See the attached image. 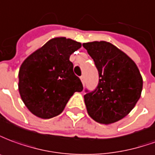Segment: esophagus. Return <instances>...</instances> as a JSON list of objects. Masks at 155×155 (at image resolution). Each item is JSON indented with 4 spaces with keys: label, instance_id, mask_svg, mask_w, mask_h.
Returning <instances> with one entry per match:
<instances>
[{
    "label": "esophagus",
    "instance_id": "esophagus-1",
    "mask_svg": "<svg viewBox=\"0 0 155 155\" xmlns=\"http://www.w3.org/2000/svg\"><path fill=\"white\" fill-rule=\"evenodd\" d=\"M80 79H81V81H82V83H83V84H84V83H85V77H84V75L81 76Z\"/></svg>",
    "mask_w": 155,
    "mask_h": 155
}]
</instances>
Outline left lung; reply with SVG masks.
I'll use <instances>...</instances> for the list:
<instances>
[{
  "mask_svg": "<svg viewBox=\"0 0 155 155\" xmlns=\"http://www.w3.org/2000/svg\"><path fill=\"white\" fill-rule=\"evenodd\" d=\"M99 74L97 88L84 95L87 114L93 120L110 124L131 112L141 96L143 78L135 62L105 41L83 43Z\"/></svg>",
  "mask_w": 155,
  "mask_h": 155,
  "instance_id": "obj_1",
  "label": "left lung"
}]
</instances>
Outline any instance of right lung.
I'll use <instances>...</instances> for the list:
<instances>
[{
    "mask_svg": "<svg viewBox=\"0 0 155 155\" xmlns=\"http://www.w3.org/2000/svg\"><path fill=\"white\" fill-rule=\"evenodd\" d=\"M81 47L70 38L55 37L25 59L18 73V89L31 114L45 119L58 116L73 93L83 91L69 60Z\"/></svg>",
    "mask_w": 155,
    "mask_h": 155,
    "instance_id": "right-lung-1",
    "label": "right lung"
}]
</instances>
